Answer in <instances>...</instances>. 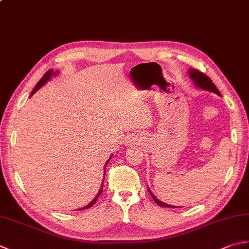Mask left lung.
Returning <instances> with one entry per match:
<instances>
[{
  "label": "left lung",
  "instance_id": "obj_1",
  "mask_svg": "<svg viewBox=\"0 0 249 249\" xmlns=\"http://www.w3.org/2000/svg\"><path fill=\"white\" fill-rule=\"evenodd\" d=\"M189 76H190V78L194 79V81H195L196 86H197V87H199V88H201V89H208V91L214 92V93H216V94L220 95L219 92H218L217 88L215 87V84L212 82V80H211V79H210L208 76H206L205 73H203L202 71H198V70H195V68H192V70L189 71ZM147 190H149V193L151 194L152 198L154 199V201H155V202H156L158 205L165 206V208H174V206H172V205H169V204H167V203L161 202V201L158 200V199L155 197V196L152 194V192H151V190H150L149 188H147ZM176 208H177V206H176Z\"/></svg>",
  "mask_w": 249,
  "mask_h": 249
}]
</instances>
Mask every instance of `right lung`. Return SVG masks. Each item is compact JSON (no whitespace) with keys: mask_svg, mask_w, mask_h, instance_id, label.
Returning a JSON list of instances; mask_svg holds the SVG:
<instances>
[{"mask_svg":"<svg viewBox=\"0 0 249 249\" xmlns=\"http://www.w3.org/2000/svg\"><path fill=\"white\" fill-rule=\"evenodd\" d=\"M52 71H47L46 73H45V75L43 76V78H41L40 79V80L38 81V83H37L36 84V86H35V88L33 89V91H32V95H33L36 91H37V89H38L41 86H43V84L46 82V81H48L49 80V78H50V76L52 75ZM109 160L107 161V163L109 162ZM107 163H106V165H107ZM105 173H106V171H105ZM105 173H104V178H105ZM103 186H104V184L102 183V187H100V189H99V192H98V194L96 195V197H95L94 199H93V201H92V202L91 203H89L87 206H84V208H81V209H79V211H81V210H86V209H89V208H91V206L95 203V202H96V200L98 199V197H99V196L100 195H102V193H103Z\"/></svg>","mask_w":249,"mask_h":249,"instance_id":"add662e5","label":"right lung"}]
</instances>
